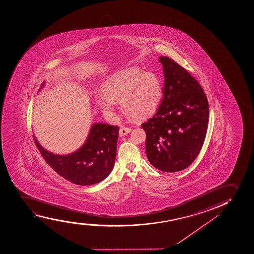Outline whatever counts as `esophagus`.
Listing matches in <instances>:
<instances>
[{
	"instance_id": "34e87169",
	"label": "esophagus",
	"mask_w": 254,
	"mask_h": 254,
	"mask_svg": "<svg viewBox=\"0 0 254 254\" xmlns=\"http://www.w3.org/2000/svg\"><path fill=\"white\" fill-rule=\"evenodd\" d=\"M131 131V128L130 127H122L121 129H120V136L122 137V136H124V135L127 134L128 132Z\"/></svg>"
}]
</instances>
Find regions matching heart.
<instances>
[{"mask_svg":"<svg viewBox=\"0 0 254 254\" xmlns=\"http://www.w3.org/2000/svg\"><path fill=\"white\" fill-rule=\"evenodd\" d=\"M103 92L98 104L107 116L116 117V102L121 101L127 116L142 120L156 112L163 96V85L154 72L124 71L104 82Z\"/></svg>","mask_w":254,"mask_h":254,"instance_id":"obj_1","label":"heart"}]
</instances>
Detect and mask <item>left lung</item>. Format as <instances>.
I'll return each mask as SVG.
<instances>
[{
	"mask_svg": "<svg viewBox=\"0 0 254 254\" xmlns=\"http://www.w3.org/2000/svg\"><path fill=\"white\" fill-rule=\"evenodd\" d=\"M159 59L164 74L163 100L141 127L146 133L149 162L161 171L177 172L187 169L203 146L209 104L201 85L183 66L169 57Z\"/></svg>",
	"mask_w": 254,
	"mask_h": 254,
	"instance_id": "8db88e82",
	"label": "left lung"
}]
</instances>
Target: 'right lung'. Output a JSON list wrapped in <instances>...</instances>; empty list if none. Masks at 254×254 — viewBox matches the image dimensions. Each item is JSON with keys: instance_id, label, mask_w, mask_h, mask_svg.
Wrapping results in <instances>:
<instances>
[{"instance_id": "right-lung-1", "label": "right lung", "mask_w": 254, "mask_h": 254, "mask_svg": "<svg viewBox=\"0 0 254 254\" xmlns=\"http://www.w3.org/2000/svg\"><path fill=\"white\" fill-rule=\"evenodd\" d=\"M118 135V126L96 123L84 145L66 156L50 153L33 139L42 157L59 176L76 185L89 186L102 182L111 172Z\"/></svg>"}]
</instances>
